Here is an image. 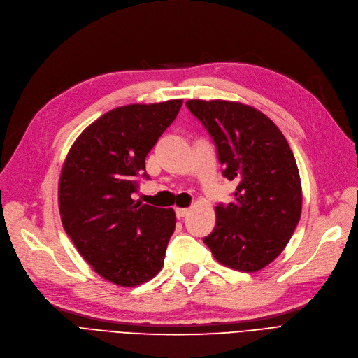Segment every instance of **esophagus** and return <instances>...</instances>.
<instances>
[{"label":"esophagus","instance_id":"obj_1","mask_svg":"<svg viewBox=\"0 0 358 358\" xmlns=\"http://www.w3.org/2000/svg\"><path fill=\"white\" fill-rule=\"evenodd\" d=\"M176 214H177V218L186 217L189 214V208H177L176 209Z\"/></svg>","mask_w":358,"mask_h":358}]
</instances>
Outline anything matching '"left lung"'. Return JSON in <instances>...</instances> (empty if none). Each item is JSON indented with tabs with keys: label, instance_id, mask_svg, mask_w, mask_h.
I'll return each mask as SVG.
<instances>
[{
	"label": "left lung",
	"instance_id": "8db88e82",
	"mask_svg": "<svg viewBox=\"0 0 358 358\" xmlns=\"http://www.w3.org/2000/svg\"><path fill=\"white\" fill-rule=\"evenodd\" d=\"M213 137L222 176L236 180L234 201L215 206V229L203 242L222 266L254 273L282 254L302 209L295 156L268 116L227 100H189Z\"/></svg>",
	"mask_w": 358,
	"mask_h": 358
}]
</instances>
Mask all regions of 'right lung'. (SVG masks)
Wrapping results in <instances>:
<instances>
[{
	"label": "right lung",
	"instance_id": "add662e5",
	"mask_svg": "<svg viewBox=\"0 0 358 358\" xmlns=\"http://www.w3.org/2000/svg\"><path fill=\"white\" fill-rule=\"evenodd\" d=\"M182 100L128 104L100 116L64 159L59 209L64 231L103 279L132 287L162 270L176 213L132 199L145 156L177 117Z\"/></svg>",
	"mask_w": 358,
	"mask_h": 358
}]
</instances>
